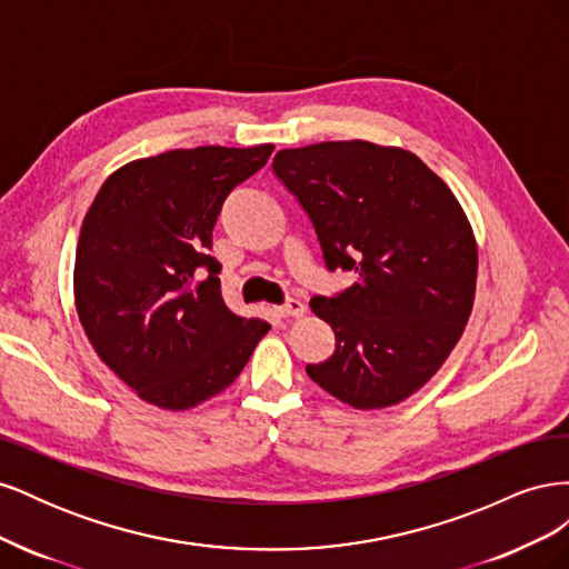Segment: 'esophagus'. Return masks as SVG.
<instances>
[{"instance_id": "1", "label": "esophagus", "mask_w": 569, "mask_h": 569, "mask_svg": "<svg viewBox=\"0 0 569 569\" xmlns=\"http://www.w3.org/2000/svg\"><path fill=\"white\" fill-rule=\"evenodd\" d=\"M278 313L282 318H301L306 313V303L299 299H289L284 306H278Z\"/></svg>"}]
</instances>
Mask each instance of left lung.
<instances>
[{
	"label": "left lung",
	"instance_id": "left-lung-1",
	"mask_svg": "<svg viewBox=\"0 0 569 569\" xmlns=\"http://www.w3.org/2000/svg\"><path fill=\"white\" fill-rule=\"evenodd\" d=\"M272 170L311 218L325 266L353 270L311 311L335 353L306 366L341 403L377 410L425 387L470 320L477 242L451 187L416 153L366 140L282 149Z\"/></svg>",
	"mask_w": 569,
	"mask_h": 569
}]
</instances>
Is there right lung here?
Returning a JSON list of instances; mask_svg holds the SVG:
<instances>
[{"mask_svg": "<svg viewBox=\"0 0 569 569\" xmlns=\"http://www.w3.org/2000/svg\"><path fill=\"white\" fill-rule=\"evenodd\" d=\"M272 144L173 149L120 166L82 220L73 295L92 349L142 401L189 410L228 389L270 325L220 295L213 226Z\"/></svg>", "mask_w": 569, "mask_h": 569, "instance_id": "right-lung-1", "label": "right lung"}]
</instances>
